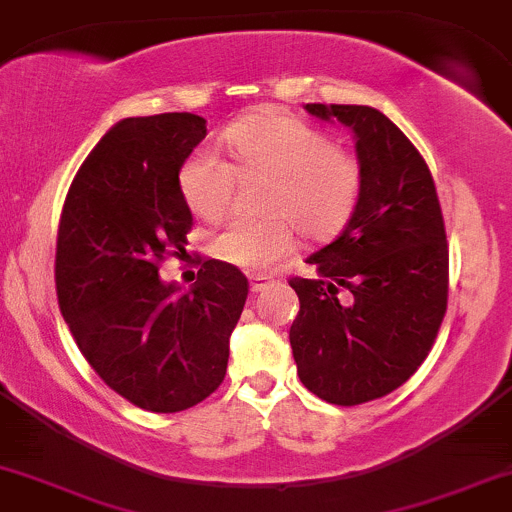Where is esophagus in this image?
<instances>
[{
	"label": "esophagus",
	"instance_id": "1",
	"mask_svg": "<svg viewBox=\"0 0 512 512\" xmlns=\"http://www.w3.org/2000/svg\"><path fill=\"white\" fill-rule=\"evenodd\" d=\"M269 284H274L272 276H267V274H252V276H250V291H252V293L264 291Z\"/></svg>",
	"mask_w": 512,
	"mask_h": 512
}]
</instances>
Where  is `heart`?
I'll return each mask as SVG.
<instances>
[{"label": "heart", "mask_w": 512, "mask_h": 512, "mask_svg": "<svg viewBox=\"0 0 512 512\" xmlns=\"http://www.w3.org/2000/svg\"><path fill=\"white\" fill-rule=\"evenodd\" d=\"M231 166L211 149H195L178 170L185 207L219 221L236 182L267 180L262 221H233L211 240L216 260L267 272L298 248V228L310 240H330L351 221L363 190V166L346 146L298 117L262 110L223 132Z\"/></svg>", "instance_id": "1"}]
</instances>
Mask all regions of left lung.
Masks as SVG:
<instances>
[{"label": "left lung", "mask_w": 512, "mask_h": 512, "mask_svg": "<svg viewBox=\"0 0 512 512\" xmlns=\"http://www.w3.org/2000/svg\"><path fill=\"white\" fill-rule=\"evenodd\" d=\"M354 132L358 207L334 243L293 276L301 310L289 339L313 395L356 407L404 385L431 351L448 308V240L436 182L395 122L368 105H305Z\"/></svg>", "instance_id": "left-lung-1"}]
</instances>
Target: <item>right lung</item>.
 Instances as JSON below:
<instances>
[{
  "label": "right lung",
  "instance_id": "right-lung-1",
  "mask_svg": "<svg viewBox=\"0 0 512 512\" xmlns=\"http://www.w3.org/2000/svg\"><path fill=\"white\" fill-rule=\"evenodd\" d=\"M204 137L207 120L192 113L117 122L74 175L57 231V301L74 342L110 390L156 414L223 383L248 298L245 274L219 260L187 293L158 276L187 245L178 170Z\"/></svg>",
  "mask_w": 512,
  "mask_h": 512
}]
</instances>
